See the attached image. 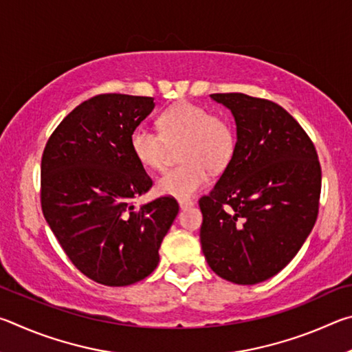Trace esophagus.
Here are the masks:
<instances>
[{
	"mask_svg": "<svg viewBox=\"0 0 352 352\" xmlns=\"http://www.w3.org/2000/svg\"><path fill=\"white\" fill-rule=\"evenodd\" d=\"M178 205H180L182 210H188V208L194 206V201L189 200V199H184V200H178Z\"/></svg>",
	"mask_w": 352,
	"mask_h": 352,
	"instance_id": "34e87169",
	"label": "esophagus"
}]
</instances>
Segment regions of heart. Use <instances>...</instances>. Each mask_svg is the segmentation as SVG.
<instances>
[{"mask_svg": "<svg viewBox=\"0 0 352 352\" xmlns=\"http://www.w3.org/2000/svg\"><path fill=\"white\" fill-rule=\"evenodd\" d=\"M162 133L140 124L130 135V148L141 166L162 170L168 157V144L183 141L182 166L170 169L157 180V190L175 199H189L208 183L210 169L219 172L230 164L234 153L233 130L214 118L204 107L180 102L160 116Z\"/></svg>", "mask_w": 352, "mask_h": 352, "instance_id": "heart-1", "label": "heart"}]
</instances>
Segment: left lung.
I'll use <instances>...</instances> for the list:
<instances>
[{
	"label": "left lung",
	"instance_id": "left-lung-1",
	"mask_svg": "<svg viewBox=\"0 0 352 352\" xmlns=\"http://www.w3.org/2000/svg\"><path fill=\"white\" fill-rule=\"evenodd\" d=\"M211 99L233 115L236 146L199 201L201 250L220 278L258 284L281 272L311 234L321 190L318 157L300 124L272 100L242 93Z\"/></svg>",
	"mask_w": 352,
	"mask_h": 352
}]
</instances>
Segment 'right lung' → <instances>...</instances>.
<instances>
[{
    "instance_id": "right-lung-1",
    "label": "right lung",
    "mask_w": 352,
    "mask_h": 352,
    "mask_svg": "<svg viewBox=\"0 0 352 352\" xmlns=\"http://www.w3.org/2000/svg\"><path fill=\"white\" fill-rule=\"evenodd\" d=\"M153 98L99 94L58 124L41 157V210L69 261L99 284L122 287L157 269L158 250L178 214L172 197L140 208L152 188L130 135Z\"/></svg>"
}]
</instances>
